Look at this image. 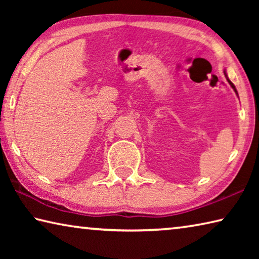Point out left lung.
<instances>
[{
    "mask_svg": "<svg viewBox=\"0 0 259 259\" xmlns=\"http://www.w3.org/2000/svg\"><path fill=\"white\" fill-rule=\"evenodd\" d=\"M224 74H225V77H226V80H227V82H229V83H230V85L232 87V89H233V90H234V93L236 94V96H238V91H236V89H235V85L233 84V83H232V82H231V80H230V78H229V76H227V74H226V71H224Z\"/></svg>",
    "mask_w": 259,
    "mask_h": 259,
    "instance_id": "8db88e82",
    "label": "left lung"
}]
</instances>
